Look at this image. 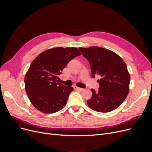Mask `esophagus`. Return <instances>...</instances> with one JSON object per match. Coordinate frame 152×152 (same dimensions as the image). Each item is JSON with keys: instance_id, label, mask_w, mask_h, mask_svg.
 <instances>
[{"instance_id": "1", "label": "esophagus", "mask_w": 152, "mask_h": 152, "mask_svg": "<svg viewBox=\"0 0 152 152\" xmlns=\"http://www.w3.org/2000/svg\"><path fill=\"white\" fill-rule=\"evenodd\" d=\"M74 89H75V90L79 91H84V89L80 88V87H77V86H75V87H74Z\"/></svg>"}]
</instances>
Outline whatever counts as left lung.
Instances as JSON below:
<instances>
[{"instance_id": "obj_1", "label": "left lung", "mask_w": 152, "mask_h": 152, "mask_svg": "<svg viewBox=\"0 0 152 152\" xmlns=\"http://www.w3.org/2000/svg\"><path fill=\"white\" fill-rule=\"evenodd\" d=\"M89 61L92 77L99 75L98 91L91 89L92 96L87 101L92 110L107 113L116 109L129 90L130 75L123 60L115 52L99 47L79 48Z\"/></svg>"}]
</instances>
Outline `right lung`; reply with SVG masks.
Masks as SVG:
<instances>
[{"instance_id": "add662e5", "label": "right lung", "mask_w": 152, "mask_h": 152, "mask_svg": "<svg viewBox=\"0 0 152 152\" xmlns=\"http://www.w3.org/2000/svg\"><path fill=\"white\" fill-rule=\"evenodd\" d=\"M81 55L75 47H55L40 53L31 63L25 77V89L36 109L53 113L65 106L73 88L58 83V76L72 59Z\"/></svg>"}]
</instances>
